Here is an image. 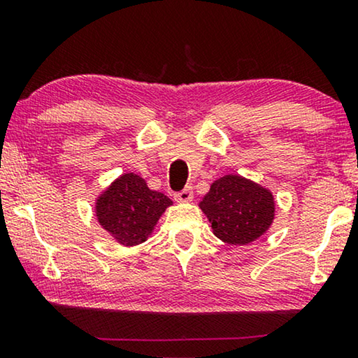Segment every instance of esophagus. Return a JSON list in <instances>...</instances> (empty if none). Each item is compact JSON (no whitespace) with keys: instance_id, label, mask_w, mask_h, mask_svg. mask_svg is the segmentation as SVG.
<instances>
[{"instance_id":"esophagus-1","label":"esophagus","mask_w":358,"mask_h":358,"mask_svg":"<svg viewBox=\"0 0 358 358\" xmlns=\"http://www.w3.org/2000/svg\"><path fill=\"white\" fill-rule=\"evenodd\" d=\"M192 199H194L192 185H187L184 190H180V192L176 194V200H178V202H190Z\"/></svg>"}]
</instances>
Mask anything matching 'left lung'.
I'll list each match as a JSON object with an SVG mask.
<instances>
[{"label":"left lung","instance_id":"obj_1","mask_svg":"<svg viewBox=\"0 0 358 358\" xmlns=\"http://www.w3.org/2000/svg\"><path fill=\"white\" fill-rule=\"evenodd\" d=\"M199 207L212 223L215 236L233 246L256 241L275 217L271 190L236 174L215 180Z\"/></svg>","mask_w":358,"mask_h":358}]
</instances>
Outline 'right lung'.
Wrapping results in <instances>:
<instances>
[{"mask_svg": "<svg viewBox=\"0 0 358 358\" xmlns=\"http://www.w3.org/2000/svg\"><path fill=\"white\" fill-rule=\"evenodd\" d=\"M173 205L164 194L151 190L145 179L129 173L117 178L96 200L97 222L122 246L146 241L164 213Z\"/></svg>", "mask_w": 358, "mask_h": 358, "instance_id": "add662e5", "label": "right lung"}]
</instances>
